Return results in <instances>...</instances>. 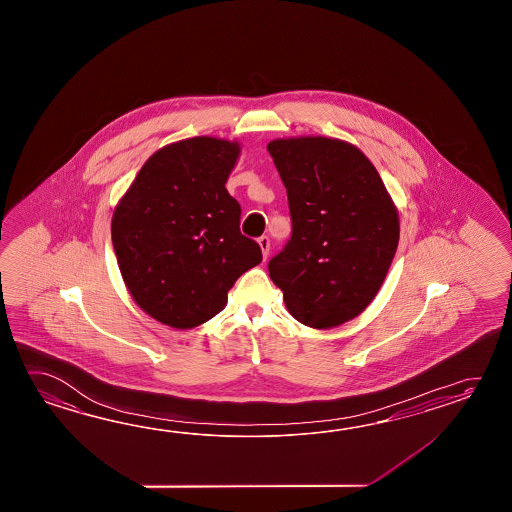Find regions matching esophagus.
<instances>
[{"instance_id":"esophagus-1","label":"esophagus","mask_w":512,"mask_h":512,"mask_svg":"<svg viewBox=\"0 0 512 512\" xmlns=\"http://www.w3.org/2000/svg\"><path fill=\"white\" fill-rule=\"evenodd\" d=\"M258 245H260L263 258H267V256H269V251H271V240H269L267 236H261V238H258Z\"/></svg>"}]
</instances>
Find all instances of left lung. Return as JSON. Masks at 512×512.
<instances>
[{"mask_svg": "<svg viewBox=\"0 0 512 512\" xmlns=\"http://www.w3.org/2000/svg\"><path fill=\"white\" fill-rule=\"evenodd\" d=\"M287 188L293 234L269 261L283 302L304 326L331 329L377 296L399 245V212L351 142L304 135L267 144Z\"/></svg>", "mask_w": 512, "mask_h": 512, "instance_id": "1", "label": "left lung"}]
</instances>
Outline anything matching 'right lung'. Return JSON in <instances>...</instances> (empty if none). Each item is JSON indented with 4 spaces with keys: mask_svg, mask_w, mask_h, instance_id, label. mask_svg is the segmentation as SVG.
I'll return each instance as SVG.
<instances>
[{
    "mask_svg": "<svg viewBox=\"0 0 512 512\" xmlns=\"http://www.w3.org/2000/svg\"><path fill=\"white\" fill-rule=\"evenodd\" d=\"M238 141L192 137L142 164L111 218L122 280L146 315L192 329L218 315L260 245L240 232V203L225 188Z\"/></svg>",
    "mask_w": 512,
    "mask_h": 512,
    "instance_id": "obj_1",
    "label": "right lung"
}]
</instances>
